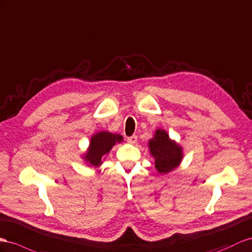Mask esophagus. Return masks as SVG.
<instances>
[{"instance_id":"1","label":"esophagus","mask_w":252,"mask_h":252,"mask_svg":"<svg viewBox=\"0 0 252 252\" xmlns=\"http://www.w3.org/2000/svg\"><path fill=\"white\" fill-rule=\"evenodd\" d=\"M126 140H127V143L135 144L137 141V136H136V135H132V136H128Z\"/></svg>"}]
</instances>
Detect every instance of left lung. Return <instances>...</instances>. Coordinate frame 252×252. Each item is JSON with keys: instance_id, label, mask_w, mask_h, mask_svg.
Instances as JSON below:
<instances>
[{"instance_id": "1", "label": "left lung", "mask_w": 252, "mask_h": 252, "mask_svg": "<svg viewBox=\"0 0 252 252\" xmlns=\"http://www.w3.org/2000/svg\"><path fill=\"white\" fill-rule=\"evenodd\" d=\"M149 149L159 173H168L177 168L183 158L182 148L172 141L164 130H157L149 141Z\"/></svg>"}]
</instances>
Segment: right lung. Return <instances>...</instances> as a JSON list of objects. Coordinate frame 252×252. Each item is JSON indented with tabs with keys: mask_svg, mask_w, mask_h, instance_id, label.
Segmentation results:
<instances>
[{
	"mask_svg": "<svg viewBox=\"0 0 252 252\" xmlns=\"http://www.w3.org/2000/svg\"><path fill=\"white\" fill-rule=\"evenodd\" d=\"M122 136L119 134H113L109 132H99L90 139L89 149L86 153V162L94 167H98L102 164L103 157L107 154L116 143L122 141Z\"/></svg>",
	"mask_w": 252,
	"mask_h": 252,
	"instance_id": "right-lung-1",
	"label": "right lung"
}]
</instances>
